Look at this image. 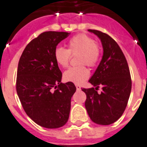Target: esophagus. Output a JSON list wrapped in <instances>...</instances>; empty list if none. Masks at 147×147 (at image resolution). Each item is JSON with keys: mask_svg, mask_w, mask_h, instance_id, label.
Masks as SVG:
<instances>
[{"mask_svg": "<svg viewBox=\"0 0 147 147\" xmlns=\"http://www.w3.org/2000/svg\"><path fill=\"white\" fill-rule=\"evenodd\" d=\"M76 89L77 91H80L81 90V86L79 85H76Z\"/></svg>", "mask_w": 147, "mask_h": 147, "instance_id": "1", "label": "esophagus"}]
</instances>
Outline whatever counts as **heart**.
<instances>
[{
  "label": "heart",
  "mask_w": 147,
  "mask_h": 147,
  "mask_svg": "<svg viewBox=\"0 0 147 147\" xmlns=\"http://www.w3.org/2000/svg\"><path fill=\"white\" fill-rule=\"evenodd\" d=\"M78 54V66L69 68L63 74L64 79L75 84H81L89 76V71L84 64L94 67L100 57V48L94 39L85 33L74 36L68 42V49L58 47L54 51V57L58 64L66 68L69 64L71 55Z\"/></svg>",
  "instance_id": "b5f03b06"
}]
</instances>
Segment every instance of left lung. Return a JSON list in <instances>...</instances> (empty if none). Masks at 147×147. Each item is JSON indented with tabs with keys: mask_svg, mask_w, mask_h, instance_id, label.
Segmentation results:
<instances>
[{
	"mask_svg": "<svg viewBox=\"0 0 147 147\" xmlns=\"http://www.w3.org/2000/svg\"><path fill=\"white\" fill-rule=\"evenodd\" d=\"M99 37L103 47L102 59L88 81L94 88H82L86 94L85 108L93 122L109 125L117 121L125 111L132 82L130 69L123 52L107 33L88 30ZM99 87L102 88L97 93Z\"/></svg>",
	"mask_w": 147,
	"mask_h": 147,
	"instance_id": "left-lung-1",
	"label": "left lung"
}]
</instances>
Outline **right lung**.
<instances>
[{
  "mask_svg": "<svg viewBox=\"0 0 147 147\" xmlns=\"http://www.w3.org/2000/svg\"><path fill=\"white\" fill-rule=\"evenodd\" d=\"M70 33L47 31L29 42L17 68L16 89L26 114L38 125L53 129L69 120L76 88L62 83V74L54 51Z\"/></svg>",
  "mask_w": 147,
  "mask_h": 147,
  "instance_id": "right-lung-1",
  "label": "right lung"
}]
</instances>
